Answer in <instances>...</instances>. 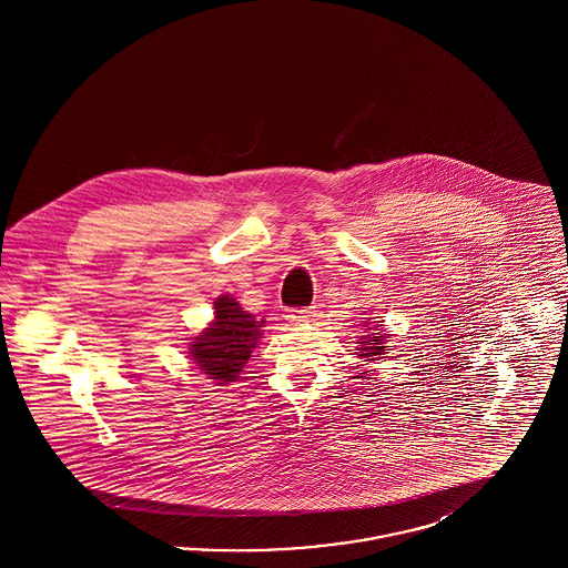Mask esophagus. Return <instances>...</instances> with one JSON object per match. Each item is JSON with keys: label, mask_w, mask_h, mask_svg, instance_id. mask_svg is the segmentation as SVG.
I'll return each instance as SVG.
<instances>
[{"label": "esophagus", "mask_w": 568, "mask_h": 568, "mask_svg": "<svg viewBox=\"0 0 568 568\" xmlns=\"http://www.w3.org/2000/svg\"><path fill=\"white\" fill-rule=\"evenodd\" d=\"M313 315H315L313 308H292V311L285 313V320H287L290 324H304V322H308Z\"/></svg>", "instance_id": "34e87169"}]
</instances>
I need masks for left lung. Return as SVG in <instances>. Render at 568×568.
<instances>
[{
	"label": "left lung",
	"mask_w": 568,
	"mask_h": 568,
	"mask_svg": "<svg viewBox=\"0 0 568 568\" xmlns=\"http://www.w3.org/2000/svg\"><path fill=\"white\" fill-rule=\"evenodd\" d=\"M364 320H368V317H364ZM373 320V317H371ZM368 324L375 325V327H368V325H364V329H368L364 336H359V341H357V355L362 357V359H366V362H375V359H381L383 355H387L389 349H387V338H389V334H385V329H383V322H368Z\"/></svg>",
	"instance_id": "1"
}]
</instances>
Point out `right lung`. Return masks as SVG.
<instances>
[{"label": "right lung", "instance_id": "right-lung-1", "mask_svg": "<svg viewBox=\"0 0 568 568\" xmlns=\"http://www.w3.org/2000/svg\"><path fill=\"white\" fill-rule=\"evenodd\" d=\"M266 322H257L243 311L236 297L223 294L215 300V320L190 343L191 362L216 385L239 381L241 371L257 347Z\"/></svg>", "mask_w": 568, "mask_h": 568}]
</instances>
